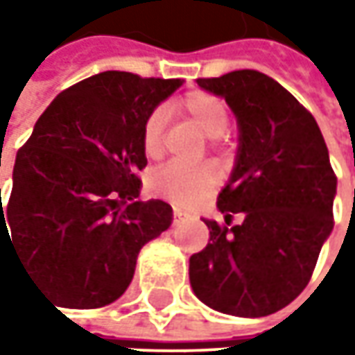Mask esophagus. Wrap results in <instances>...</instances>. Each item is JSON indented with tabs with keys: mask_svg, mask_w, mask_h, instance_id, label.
I'll list each match as a JSON object with an SVG mask.
<instances>
[{
	"mask_svg": "<svg viewBox=\"0 0 355 355\" xmlns=\"http://www.w3.org/2000/svg\"><path fill=\"white\" fill-rule=\"evenodd\" d=\"M189 215L184 211V209H180V207H173V225H180L182 221H185Z\"/></svg>",
	"mask_w": 355,
	"mask_h": 355,
	"instance_id": "obj_1",
	"label": "esophagus"
}]
</instances>
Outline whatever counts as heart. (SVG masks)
<instances>
[{"label":"heart","instance_id":"1","mask_svg":"<svg viewBox=\"0 0 355 355\" xmlns=\"http://www.w3.org/2000/svg\"><path fill=\"white\" fill-rule=\"evenodd\" d=\"M185 116L207 136H221L229 126V112L221 98L211 92L196 90L180 101ZM142 146L148 157H159L164 152V112L154 110L146 118L142 130ZM217 185V175L209 166H182L168 164L156 170L150 180V191L173 205L191 207L205 199Z\"/></svg>","mask_w":355,"mask_h":355}]
</instances>
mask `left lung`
I'll return each instance as SVG.
<instances>
[{
  "instance_id": "left-lung-1",
  "label": "left lung",
  "mask_w": 355,
  "mask_h": 355,
  "mask_svg": "<svg viewBox=\"0 0 355 355\" xmlns=\"http://www.w3.org/2000/svg\"><path fill=\"white\" fill-rule=\"evenodd\" d=\"M198 85L235 112L239 152L217 198L225 223L203 219L209 243L191 254L189 282L217 312L268 316L306 288L332 233L336 173L328 148L314 116L270 76L245 69Z\"/></svg>"
}]
</instances>
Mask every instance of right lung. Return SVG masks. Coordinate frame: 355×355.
<instances>
[{
  "label": "right lung",
  "mask_w": 355,
  "mask_h": 355,
  "mask_svg": "<svg viewBox=\"0 0 355 355\" xmlns=\"http://www.w3.org/2000/svg\"><path fill=\"white\" fill-rule=\"evenodd\" d=\"M182 78L106 71L49 104L0 199L3 235L25 272L62 306L101 308L132 282L144 245L171 225L166 201H140L146 118ZM1 193V189H0Z\"/></svg>",
  "instance_id": "right-lung-1"
}]
</instances>
